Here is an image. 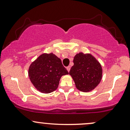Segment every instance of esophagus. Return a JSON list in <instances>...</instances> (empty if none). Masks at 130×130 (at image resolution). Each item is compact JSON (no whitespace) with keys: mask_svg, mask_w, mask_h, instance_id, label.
<instances>
[{"mask_svg":"<svg viewBox=\"0 0 130 130\" xmlns=\"http://www.w3.org/2000/svg\"><path fill=\"white\" fill-rule=\"evenodd\" d=\"M70 68H71V67H70V66H68V67H67V71H68V72L70 71Z\"/></svg>","mask_w":130,"mask_h":130,"instance_id":"obj_1","label":"esophagus"}]
</instances>
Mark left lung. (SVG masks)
Returning <instances> with one entry per match:
<instances>
[{"mask_svg":"<svg viewBox=\"0 0 130 130\" xmlns=\"http://www.w3.org/2000/svg\"><path fill=\"white\" fill-rule=\"evenodd\" d=\"M73 62L69 74L76 88L84 92L93 90L102 79V70L99 62L90 54L80 53L74 56Z\"/></svg>","mask_w":130,"mask_h":130,"instance_id":"obj_1","label":"left lung"}]
</instances>
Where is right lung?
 I'll use <instances>...</instances> for the list:
<instances>
[{
    "mask_svg": "<svg viewBox=\"0 0 130 130\" xmlns=\"http://www.w3.org/2000/svg\"><path fill=\"white\" fill-rule=\"evenodd\" d=\"M68 74L60 59L53 53L42 54L31 64L28 70L31 82L43 93L56 90L60 77Z\"/></svg>",
    "mask_w": 130,
    "mask_h": 130,
    "instance_id": "add662e5",
    "label": "right lung"
}]
</instances>
